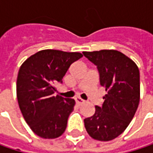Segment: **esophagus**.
I'll return each mask as SVG.
<instances>
[{"mask_svg": "<svg viewBox=\"0 0 153 153\" xmlns=\"http://www.w3.org/2000/svg\"><path fill=\"white\" fill-rule=\"evenodd\" d=\"M75 102H76V104L78 105H83L85 103V101L83 99H81L80 97H76L75 98Z\"/></svg>", "mask_w": 153, "mask_h": 153, "instance_id": "34e87169", "label": "esophagus"}]
</instances>
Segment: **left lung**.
<instances>
[{
	"mask_svg": "<svg viewBox=\"0 0 153 153\" xmlns=\"http://www.w3.org/2000/svg\"><path fill=\"white\" fill-rule=\"evenodd\" d=\"M97 66L100 84L106 95L102 107L95 106L93 116L84 120L88 134L95 140L111 141L119 137L132 120L140 100V75L137 64L114 49L84 51Z\"/></svg>",
	"mask_w": 153,
	"mask_h": 153,
	"instance_id": "obj_1",
	"label": "left lung"
}]
</instances>
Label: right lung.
Here are the masks:
<instances>
[{
	"label": "right lung",
	"mask_w": 153,
	"mask_h": 153,
	"mask_svg": "<svg viewBox=\"0 0 153 153\" xmlns=\"http://www.w3.org/2000/svg\"><path fill=\"white\" fill-rule=\"evenodd\" d=\"M79 52L43 49L29 56L20 66L16 79V97L30 128L45 139L59 137L65 132L75 101L56 95L61 82Z\"/></svg>",
	"instance_id": "obj_1"
}]
</instances>
